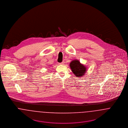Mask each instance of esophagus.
<instances>
[{"label":"esophagus","instance_id":"obj_1","mask_svg":"<svg viewBox=\"0 0 128 128\" xmlns=\"http://www.w3.org/2000/svg\"><path fill=\"white\" fill-rule=\"evenodd\" d=\"M64 62H62L60 63V65H64Z\"/></svg>","mask_w":128,"mask_h":128}]
</instances>
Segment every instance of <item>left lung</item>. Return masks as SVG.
Returning a JSON list of instances; mask_svg holds the SVG:
<instances>
[{
  "label": "left lung",
  "mask_w": 128,
  "mask_h": 128,
  "mask_svg": "<svg viewBox=\"0 0 128 128\" xmlns=\"http://www.w3.org/2000/svg\"><path fill=\"white\" fill-rule=\"evenodd\" d=\"M72 73L77 77H82L87 72V68L77 60H74L70 64Z\"/></svg>",
  "instance_id": "obj_1"
}]
</instances>
